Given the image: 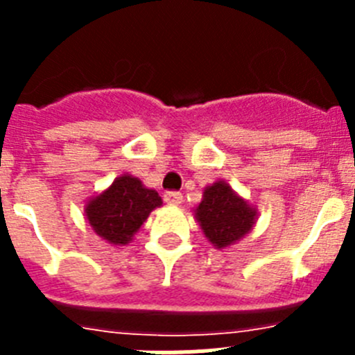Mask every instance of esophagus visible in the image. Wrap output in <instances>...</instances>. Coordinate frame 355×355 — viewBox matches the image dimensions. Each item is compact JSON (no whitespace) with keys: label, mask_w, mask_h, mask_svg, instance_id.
Wrapping results in <instances>:
<instances>
[{"label":"esophagus","mask_w":355,"mask_h":355,"mask_svg":"<svg viewBox=\"0 0 355 355\" xmlns=\"http://www.w3.org/2000/svg\"><path fill=\"white\" fill-rule=\"evenodd\" d=\"M163 199H165L167 205H172V206H178L183 202V196H181L180 192H165Z\"/></svg>","instance_id":"34e87169"}]
</instances>
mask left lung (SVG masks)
<instances>
[{"mask_svg":"<svg viewBox=\"0 0 355 355\" xmlns=\"http://www.w3.org/2000/svg\"><path fill=\"white\" fill-rule=\"evenodd\" d=\"M193 216L215 249H227L252 231L258 209L225 181H215L202 190V200L193 209Z\"/></svg>","mask_w":355,"mask_h":355,"instance_id":"8db88e82","label":"left lung"}]
</instances>
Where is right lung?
Listing matches in <instances>:
<instances>
[{
    "instance_id": "obj_1",
    "label": "right lung",
    "mask_w": 355,
    "mask_h": 355,
    "mask_svg": "<svg viewBox=\"0 0 355 355\" xmlns=\"http://www.w3.org/2000/svg\"><path fill=\"white\" fill-rule=\"evenodd\" d=\"M163 205L156 190L139 178L122 174L85 202V218L94 233L115 247L128 245L153 209Z\"/></svg>"
}]
</instances>
